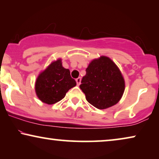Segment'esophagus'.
I'll use <instances>...</instances> for the list:
<instances>
[{
  "label": "esophagus",
  "instance_id": "esophagus-1",
  "mask_svg": "<svg viewBox=\"0 0 159 159\" xmlns=\"http://www.w3.org/2000/svg\"><path fill=\"white\" fill-rule=\"evenodd\" d=\"M76 82H77V85H80V82H81V78H80V77L77 78V79H76Z\"/></svg>",
  "mask_w": 159,
  "mask_h": 159
}]
</instances>
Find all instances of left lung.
<instances>
[{
  "mask_svg": "<svg viewBox=\"0 0 159 159\" xmlns=\"http://www.w3.org/2000/svg\"><path fill=\"white\" fill-rule=\"evenodd\" d=\"M125 87L119 68L106 56L91 61L80 85L88 103L98 109H105L118 103Z\"/></svg>",
  "mask_w": 159,
  "mask_h": 159,
  "instance_id": "8db88e82",
  "label": "left lung"
}]
</instances>
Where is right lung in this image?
Returning a JSON list of instances; mask_svg holds the SVG:
<instances>
[{
  "instance_id": "obj_1",
  "label": "right lung",
  "mask_w": 159,
  "mask_h": 159,
  "mask_svg": "<svg viewBox=\"0 0 159 159\" xmlns=\"http://www.w3.org/2000/svg\"><path fill=\"white\" fill-rule=\"evenodd\" d=\"M76 84L70 71L62 66L61 61L58 59L38 76L35 83L36 94L43 103L51 105L64 98L69 89Z\"/></svg>"
}]
</instances>
